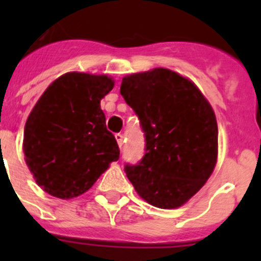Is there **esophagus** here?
Listing matches in <instances>:
<instances>
[{"label": "esophagus", "mask_w": 261, "mask_h": 261, "mask_svg": "<svg viewBox=\"0 0 261 261\" xmlns=\"http://www.w3.org/2000/svg\"><path fill=\"white\" fill-rule=\"evenodd\" d=\"M115 138H116V141H117V145H119L120 147L123 146V135H121V133H116V135H115Z\"/></svg>", "instance_id": "1"}]
</instances>
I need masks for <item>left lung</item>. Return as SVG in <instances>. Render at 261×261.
I'll use <instances>...</instances> for the list:
<instances>
[{
	"mask_svg": "<svg viewBox=\"0 0 261 261\" xmlns=\"http://www.w3.org/2000/svg\"><path fill=\"white\" fill-rule=\"evenodd\" d=\"M120 94L140 119L145 155L125 174L156 208L186 204L206 183L218 154L214 111L192 81L165 68L126 75Z\"/></svg>",
	"mask_w": 261,
	"mask_h": 261,
	"instance_id": "8db88e82",
	"label": "left lung"
}]
</instances>
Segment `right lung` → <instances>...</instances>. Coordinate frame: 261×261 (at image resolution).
<instances>
[{
	"label": "right lung",
	"instance_id": "add662e5",
	"mask_svg": "<svg viewBox=\"0 0 261 261\" xmlns=\"http://www.w3.org/2000/svg\"><path fill=\"white\" fill-rule=\"evenodd\" d=\"M114 85L105 74L70 71L53 81L32 108L23 153L38 186L49 195L66 200L82 195L119 159L100 110Z\"/></svg>",
	"mask_w": 261,
	"mask_h": 261
}]
</instances>
